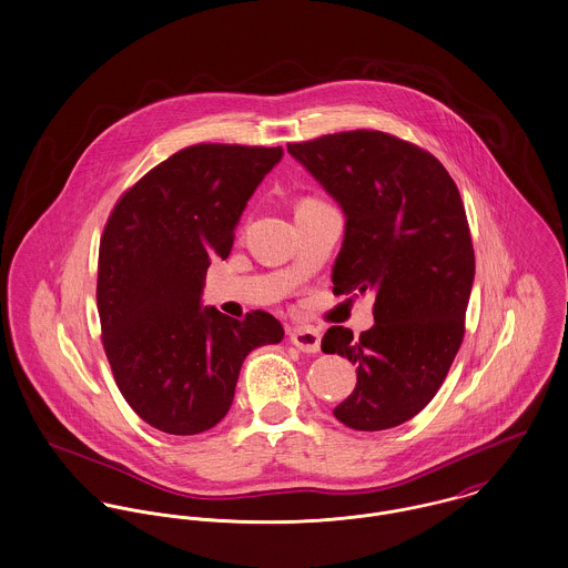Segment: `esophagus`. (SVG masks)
I'll use <instances>...</instances> for the list:
<instances>
[{
	"instance_id": "obj_1",
	"label": "esophagus",
	"mask_w": 568,
	"mask_h": 568,
	"mask_svg": "<svg viewBox=\"0 0 568 568\" xmlns=\"http://www.w3.org/2000/svg\"><path fill=\"white\" fill-rule=\"evenodd\" d=\"M290 339H292V344H294L296 348L301 349V352H306V354L317 352L320 344H322L320 333H317L315 328H308V326H296V328H292Z\"/></svg>"
}]
</instances>
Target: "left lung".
<instances>
[{
  "label": "left lung",
  "mask_w": 568,
  "mask_h": 568,
  "mask_svg": "<svg viewBox=\"0 0 568 568\" xmlns=\"http://www.w3.org/2000/svg\"><path fill=\"white\" fill-rule=\"evenodd\" d=\"M346 216L335 294L374 292V326L356 339L333 326L322 349L356 365L333 410L376 433L415 417L463 344L476 257L454 179L435 155L383 131H342L287 144Z\"/></svg>",
  "instance_id": "1"
}]
</instances>
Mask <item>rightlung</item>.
I'll list each match as a JSON object with an SVG mask.
<instances>
[{"mask_svg":"<svg viewBox=\"0 0 568 568\" xmlns=\"http://www.w3.org/2000/svg\"><path fill=\"white\" fill-rule=\"evenodd\" d=\"M283 149L194 144L128 190L99 246L97 308L114 381L140 419L199 435L229 413L248 352L278 344L281 322L203 306L212 260H226L248 199Z\"/></svg>","mask_w":568,"mask_h":568,"instance_id":"add662e5","label":"right lung"}]
</instances>
